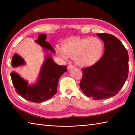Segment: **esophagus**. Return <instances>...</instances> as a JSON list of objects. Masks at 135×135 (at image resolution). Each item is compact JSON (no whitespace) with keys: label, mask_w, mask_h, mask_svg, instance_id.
Instances as JSON below:
<instances>
[{"label":"esophagus","mask_w":135,"mask_h":135,"mask_svg":"<svg viewBox=\"0 0 135 135\" xmlns=\"http://www.w3.org/2000/svg\"><path fill=\"white\" fill-rule=\"evenodd\" d=\"M74 65H69L67 67V69L68 70H70V69H71V68H74Z\"/></svg>","instance_id":"1"}]
</instances>
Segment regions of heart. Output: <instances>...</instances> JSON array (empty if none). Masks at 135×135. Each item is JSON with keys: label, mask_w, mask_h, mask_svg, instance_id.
Returning a JSON list of instances; mask_svg holds the SVG:
<instances>
[{"label": "heart", "mask_w": 135, "mask_h": 135, "mask_svg": "<svg viewBox=\"0 0 135 135\" xmlns=\"http://www.w3.org/2000/svg\"><path fill=\"white\" fill-rule=\"evenodd\" d=\"M104 44L97 38H68L57 53L61 58L75 59L76 64L82 68L89 67L98 62L104 54Z\"/></svg>", "instance_id": "b5f03b06"}]
</instances>
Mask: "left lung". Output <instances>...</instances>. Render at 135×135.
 I'll use <instances>...</instances> for the list:
<instances>
[{"label": "left lung", "instance_id": "obj_1", "mask_svg": "<svg viewBox=\"0 0 135 135\" xmlns=\"http://www.w3.org/2000/svg\"><path fill=\"white\" fill-rule=\"evenodd\" d=\"M104 44V53L95 65L82 68L80 88L94 100L110 98L116 95L127 81L129 73L127 50L115 36L97 33Z\"/></svg>", "mask_w": 135, "mask_h": 135}]
</instances>
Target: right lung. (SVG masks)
<instances>
[{"mask_svg": "<svg viewBox=\"0 0 135 135\" xmlns=\"http://www.w3.org/2000/svg\"><path fill=\"white\" fill-rule=\"evenodd\" d=\"M46 35L41 34L35 42L46 50L54 53L55 50L49 43L45 41ZM24 60L18 54L12 57L11 65L13 67L24 64ZM67 71V66L59 65L54 62L50 54H47L40 71L39 79L36 84L28 85L25 81L16 73H11L10 75L16 92L28 101L41 103L51 98L57 91L59 80L63 74Z\"/></svg>", "mask_w": 135, "mask_h": 135, "instance_id": "right-lung-1", "label": "right lung"}]
</instances>
